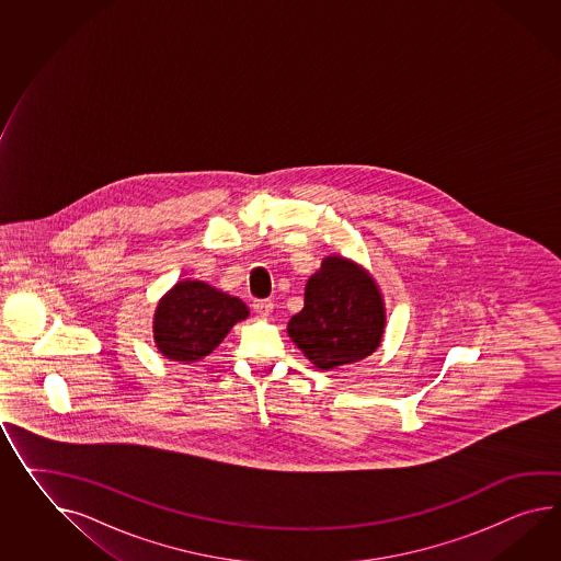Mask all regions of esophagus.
Returning a JSON list of instances; mask_svg holds the SVG:
<instances>
[{"label": "esophagus", "mask_w": 561, "mask_h": 561, "mask_svg": "<svg viewBox=\"0 0 561 561\" xmlns=\"http://www.w3.org/2000/svg\"><path fill=\"white\" fill-rule=\"evenodd\" d=\"M253 310L261 318H267V316L272 314V310H274V304L270 300L253 301Z\"/></svg>", "instance_id": "34e87169"}]
</instances>
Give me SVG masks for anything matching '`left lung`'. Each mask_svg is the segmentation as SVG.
<instances>
[{"mask_svg":"<svg viewBox=\"0 0 561 561\" xmlns=\"http://www.w3.org/2000/svg\"><path fill=\"white\" fill-rule=\"evenodd\" d=\"M385 332L381 291L367 270L341 255L322 261L304 294V308L287 322V334L318 369L363 360Z\"/></svg>","mask_w":561,"mask_h":561,"instance_id":"obj_1","label":"left lung"}]
</instances>
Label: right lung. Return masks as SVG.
<instances>
[{
    "mask_svg": "<svg viewBox=\"0 0 561 561\" xmlns=\"http://www.w3.org/2000/svg\"><path fill=\"white\" fill-rule=\"evenodd\" d=\"M247 316L249 310L239 298L205 282L184 279L158 301L153 341L168 358L194 363L210 355Z\"/></svg>",
    "mask_w": 561,
    "mask_h": 561,
    "instance_id": "obj_1",
    "label": "right lung"
}]
</instances>
